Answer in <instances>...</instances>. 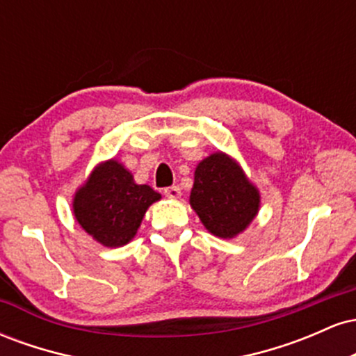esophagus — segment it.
Instances as JSON below:
<instances>
[{
	"mask_svg": "<svg viewBox=\"0 0 356 356\" xmlns=\"http://www.w3.org/2000/svg\"><path fill=\"white\" fill-rule=\"evenodd\" d=\"M164 194L167 195L169 199H177L179 195H181V187L179 186H170V187H165L164 189Z\"/></svg>",
	"mask_w": 356,
	"mask_h": 356,
	"instance_id": "1",
	"label": "esophagus"
}]
</instances>
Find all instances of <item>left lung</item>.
<instances>
[{"label": "left lung", "instance_id": "8db88e82", "mask_svg": "<svg viewBox=\"0 0 356 356\" xmlns=\"http://www.w3.org/2000/svg\"><path fill=\"white\" fill-rule=\"evenodd\" d=\"M191 206L206 229L231 239L249 226L259 209V192L226 154L204 159L194 174Z\"/></svg>", "mask_w": 356, "mask_h": 356}]
</instances>
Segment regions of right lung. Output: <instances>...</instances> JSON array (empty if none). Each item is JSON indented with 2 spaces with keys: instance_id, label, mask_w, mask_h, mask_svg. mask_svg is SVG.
Instances as JSON below:
<instances>
[{
  "instance_id": "add662e5",
  "label": "right lung",
  "mask_w": 356,
  "mask_h": 356,
  "mask_svg": "<svg viewBox=\"0 0 356 356\" xmlns=\"http://www.w3.org/2000/svg\"><path fill=\"white\" fill-rule=\"evenodd\" d=\"M161 194L150 186H138L132 174L117 161L100 165L73 199L79 224L108 248L124 246L136 236L147 207Z\"/></svg>"
}]
</instances>
